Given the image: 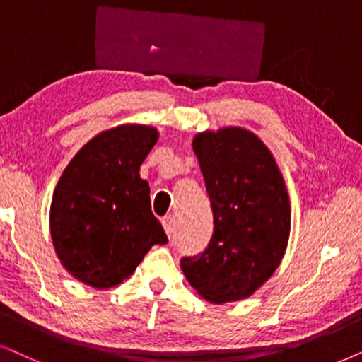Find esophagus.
<instances>
[{"label":"esophagus","instance_id":"1","mask_svg":"<svg viewBox=\"0 0 362 362\" xmlns=\"http://www.w3.org/2000/svg\"><path fill=\"white\" fill-rule=\"evenodd\" d=\"M173 223H175V220H173L172 215H165L162 218V225H163V228H165V233L168 235V238H170L173 233Z\"/></svg>","mask_w":362,"mask_h":362}]
</instances>
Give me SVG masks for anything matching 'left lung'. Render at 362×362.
<instances>
[{
  "mask_svg": "<svg viewBox=\"0 0 362 362\" xmlns=\"http://www.w3.org/2000/svg\"><path fill=\"white\" fill-rule=\"evenodd\" d=\"M214 211L209 247L184 257L189 283L215 305L253 295L274 273L290 237L288 192L276 162L255 134L240 127L194 139Z\"/></svg>",
  "mask_w": 362,
  "mask_h": 362,
  "instance_id": "left-lung-1",
  "label": "left lung"
}]
</instances>
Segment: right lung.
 <instances>
[{"label": "right lung", "mask_w": 362, "mask_h": 362, "mask_svg": "<svg viewBox=\"0 0 362 362\" xmlns=\"http://www.w3.org/2000/svg\"><path fill=\"white\" fill-rule=\"evenodd\" d=\"M157 139L148 125L105 131L76 153L57 182L49 214L52 245L67 272L86 285H119L153 245L168 242L139 173Z\"/></svg>", "instance_id": "add662e5"}]
</instances>
